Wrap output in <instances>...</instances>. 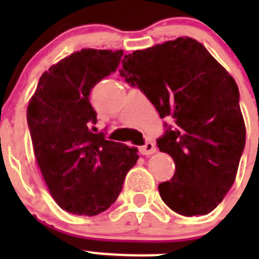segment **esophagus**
Here are the masks:
<instances>
[{
    "instance_id": "1",
    "label": "esophagus",
    "mask_w": 259,
    "mask_h": 259,
    "mask_svg": "<svg viewBox=\"0 0 259 259\" xmlns=\"http://www.w3.org/2000/svg\"><path fill=\"white\" fill-rule=\"evenodd\" d=\"M155 152H157V149H155V145L152 143V141H148L145 145L140 146V153L144 155H150Z\"/></svg>"
}]
</instances>
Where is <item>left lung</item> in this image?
I'll return each instance as SVG.
<instances>
[{
  "label": "left lung",
  "instance_id": "left-lung-1",
  "mask_svg": "<svg viewBox=\"0 0 259 259\" xmlns=\"http://www.w3.org/2000/svg\"><path fill=\"white\" fill-rule=\"evenodd\" d=\"M120 76L137 87L174 127L157 140L175 174L158 191L184 217L206 215L232 187L245 148L236 81L201 42L178 37L124 56Z\"/></svg>",
  "mask_w": 259,
  "mask_h": 259
}]
</instances>
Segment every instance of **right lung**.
Masks as SVG:
<instances>
[{
  "label": "right lung",
  "instance_id": "add662e5",
  "mask_svg": "<svg viewBox=\"0 0 259 259\" xmlns=\"http://www.w3.org/2000/svg\"><path fill=\"white\" fill-rule=\"evenodd\" d=\"M123 50L81 49L45 71L27 107L40 171L61 209L93 217L109 209L139 159L137 148L96 131L89 93L115 72Z\"/></svg>",
  "mask_w": 259,
  "mask_h": 259
}]
</instances>
